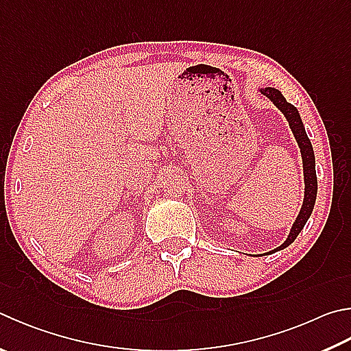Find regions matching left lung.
Here are the masks:
<instances>
[{
    "mask_svg": "<svg viewBox=\"0 0 351 351\" xmlns=\"http://www.w3.org/2000/svg\"><path fill=\"white\" fill-rule=\"evenodd\" d=\"M261 93L265 95L273 104H275L279 110L284 113V117L289 121V125L293 132V135L296 138V143L301 149V156H302V164H304V182H305V192H304V202L301 207V212H299L296 221L293 222V227L289 233V237L284 241L282 245H279L275 250L269 253H275L278 250H282V248L289 247L293 241L305 226V222L308 221L311 212H313L315 202H316V193H317V178H316V169H315V152L311 147V143L305 133L302 119L299 117L298 109L293 104L287 103V99L282 97V93L278 90V88L273 87H265L261 88ZM265 253V254H269Z\"/></svg>",
    "mask_w": 351,
    "mask_h": 351,
    "instance_id": "obj_1",
    "label": "left lung"
}]
</instances>
